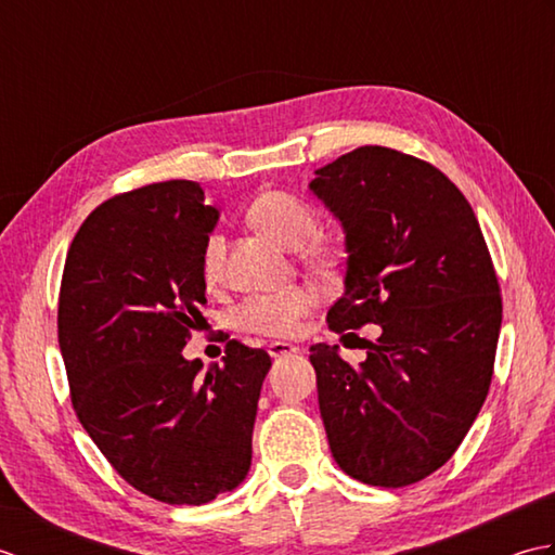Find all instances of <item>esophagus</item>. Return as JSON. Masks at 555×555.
<instances>
[{
	"mask_svg": "<svg viewBox=\"0 0 555 555\" xmlns=\"http://www.w3.org/2000/svg\"><path fill=\"white\" fill-rule=\"evenodd\" d=\"M267 350H269V356L276 360V358H286V356H293V352H298L300 348L291 346V344H284V340H274V344H269V346H267Z\"/></svg>",
	"mask_w": 555,
	"mask_h": 555,
	"instance_id": "1",
	"label": "esophagus"
}]
</instances>
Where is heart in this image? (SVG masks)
Here are the masks:
<instances>
[{"label": "heart", "instance_id": "b5f03b06", "mask_svg": "<svg viewBox=\"0 0 555 555\" xmlns=\"http://www.w3.org/2000/svg\"><path fill=\"white\" fill-rule=\"evenodd\" d=\"M247 217L257 229L274 235L286 247H299L300 257L312 264H326L332 247L322 241H310L320 229L317 209L293 193L267 191L255 197ZM227 274V238L219 231L209 233L203 245V276L209 286H217ZM317 302V293L308 286H293L281 293H259L245 298L233 310L231 322L238 332L257 336H291L296 334L300 320Z\"/></svg>", "mask_w": 555, "mask_h": 555}]
</instances>
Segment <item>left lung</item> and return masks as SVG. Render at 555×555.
I'll return each instance as SVG.
<instances>
[{"instance_id": "1", "label": "left lung", "mask_w": 555, "mask_h": 555, "mask_svg": "<svg viewBox=\"0 0 555 555\" xmlns=\"http://www.w3.org/2000/svg\"><path fill=\"white\" fill-rule=\"evenodd\" d=\"M310 188L348 247L328 328L382 326L360 370L338 346L310 348L328 446L364 485H415L451 460L489 393L503 305L487 241L443 171L391 147L340 155Z\"/></svg>"}]
</instances>
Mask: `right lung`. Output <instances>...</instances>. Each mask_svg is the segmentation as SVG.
I'll use <instances>...</instances> for the list:
<instances>
[{"instance_id":"right-lung-1","label":"right lung","mask_w":555,"mask_h":555,"mask_svg":"<svg viewBox=\"0 0 555 555\" xmlns=\"http://www.w3.org/2000/svg\"><path fill=\"white\" fill-rule=\"evenodd\" d=\"M219 211L195 181L150 183L90 211L59 288V348L82 429L128 485L169 505H203L253 460L262 348L229 340L197 374L183 346L203 322V245Z\"/></svg>"}]
</instances>
